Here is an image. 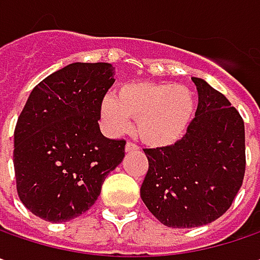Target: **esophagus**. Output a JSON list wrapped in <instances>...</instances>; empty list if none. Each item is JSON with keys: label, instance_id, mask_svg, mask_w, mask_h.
Instances as JSON below:
<instances>
[{"label": "esophagus", "instance_id": "1", "mask_svg": "<svg viewBox=\"0 0 260 260\" xmlns=\"http://www.w3.org/2000/svg\"><path fill=\"white\" fill-rule=\"evenodd\" d=\"M125 151L126 152H132V151H138V147L134 144V142H126V145H125Z\"/></svg>", "mask_w": 260, "mask_h": 260}]
</instances>
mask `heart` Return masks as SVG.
<instances>
[{
    "mask_svg": "<svg viewBox=\"0 0 260 260\" xmlns=\"http://www.w3.org/2000/svg\"><path fill=\"white\" fill-rule=\"evenodd\" d=\"M194 113V96L184 85L134 82L122 85L116 96L101 103L103 125L112 135L129 129L135 118L137 134L151 147H168L185 135Z\"/></svg>",
    "mask_w": 260,
    "mask_h": 260,
    "instance_id": "obj_1",
    "label": "heart"
}]
</instances>
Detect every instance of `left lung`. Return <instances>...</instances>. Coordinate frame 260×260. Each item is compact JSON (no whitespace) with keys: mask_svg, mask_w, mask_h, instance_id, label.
Segmentation results:
<instances>
[{"mask_svg":"<svg viewBox=\"0 0 260 260\" xmlns=\"http://www.w3.org/2000/svg\"><path fill=\"white\" fill-rule=\"evenodd\" d=\"M199 105L174 145L145 149L148 173L141 199L162 224L191 229L226 213L243 183L245 123L226 96L191 77Z\"/></svg>","mask_w":260,"mask_h":260,"instance_id":"obj_1","label":"left lung"}]
</instances>
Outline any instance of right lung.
<instances>
[{
    "instance_id": "add662e5",
    "label": "right lung",
    "mask_w": 260,
    "mask_h": 260,
    "mask_svg": "<svg viewBox=\"0 0 260 260\" xmlns=\"http://www.w3.org/2000/svg\"><path fill=\"white\" fill-rule=\"evenodd\" d=\"M113 72L111 63H72L31 90L14 131V171L34 216L63 223L83 214L122 162L125 141L105 138L98 123Z\"/></svg>"
}]
</instances>
